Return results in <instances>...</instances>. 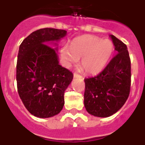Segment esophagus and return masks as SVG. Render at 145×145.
Returning <instances> with one entry per match:
<instances>
[{
    "mask_svg": "<svg viewBox=\"0 0 145 145\" xmlns=\"http://www.w3.org/2000/svg\"><path fill=\"white\" fill-rule=\"evenodd\" d=\"M74 78H82V76H81V75H79V74L78 73H76V72H75L74 73Z\"/></svg>",
    "mask_w": 145,
    "mask_h": 145,
    "instance_id": "34e87169",
    "label": "esophagus"
}]
</instances>
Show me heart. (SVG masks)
Here are the masks:
<instances>
[{
  "mask_svg": "<svg viewBox=\"0 0 145 145\" xmlns=\"http://www.w3.org/2000/svg\"><path fill=\"white\" fill-rule=\"evenodd\" d=\"M114 44L109 39L87 35L76 38L71 46L61 48L62 58L67 65L76 63L82 58L81 67L88 73L101 71L109 61L114 52Z\"/></svg>",
  "mask_w": 145,
  "mask_h": 145,
  "instance_id": "1",
  "label": "heart"
}]
</instances>
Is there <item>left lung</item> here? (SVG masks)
Instances as JSON below:
<instances>
[{
    "mask_svg": "<svg viewBox=\"0 0 145 145\" xmlns=\"http://www.w3.org/2000/svg\"><path fill=\"white\" fill-rule=\"evenodd\" d=\"M110 37L117 54L98 75L84 78L85 108L99 118L111 116L121 108L131 87V61L127 46L114 35Z\"/></svg>",
    "mask_w": 145,
    "mask_h": 145,
    "instance_id": "8db88e82",
    "label": "left lung"
}]
</instances>
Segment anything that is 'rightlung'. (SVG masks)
<instances>
[{
  "label": "right lung",
  "instance_id": "add662e5",
  "mask_svg": "<svg viewBox=\"0 0 145 145\" xmlns=\"http://www.w3.org/2000/svg\"><path fill=\"white\" fill-rule=\"evenodd\" d=\"M67 34L65 30L42 28L27 37L19 46L16 81L19 97L27 111L40 118L60 113L64 91L73 74L59 64L56 50L47 45Z\"/></svg>",
  "mask_w": 145,
  "mask_h": 145
}]
</instances>
